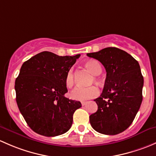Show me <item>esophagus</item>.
I'll return each instance as SVG.
<instances>
[{"label": "esophagus", "instance_id": "1", "mask_svg": "<svg viewBox=\"0 0 156 156\" xmlns=\"http://www.w3.org/2000/svg\"><path fill=\"white\" fill-rule=\"evenodd\" d=\"M81 104H82V105H83V106H85L86 104H87V102H86V101H82Z\"/></svg>", "mask_w": 156, "mask_h": 156}]
</instances>
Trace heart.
Wrapping results in <instances>:
<instances>
[{"label":"heart","instance_id":"obj_1","mask_svg":"<svg viewBox=\"0 0 156 156\" xmlns=\"http://www.w3.org/2000/svg\"><path fill=\"white\" fill-rule=\"evenodd\" d=\"M85 65L88 70L94 76H98L102 72V67L101 64L96 60H89L85 63ZM74 83L73 78V68L70 69L67 71L66 77H65V83L67 87L73 86ZM99 94V89L97 86H92L89 87H78L75 88L70 93V97L76 101H86L88 99L93 98L97 97Z\"/></svg>","mask_w":156,"mask_h":156}]
</instances>
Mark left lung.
Instances as JSON below:
<instances>
[{
  "mask_svg": "<svg viewBox=\"0 0 156 156\" xmlns=\"http://www.w3.org/2000/svg\"><path fill=\"white\" fill-rule=\"evenodd\" d=\"M87 55L98 60L107 72L102 94L94 100L98 110L89 116L90 124L101 134H119L131 126L142 103L144 77L139 63L115 47Z\"/></svg>",
  "mask_w": 156,
  "mask_h": 156,
  "instance_id": "8db88e82",
  "label": "left lung"
}]
</instances>
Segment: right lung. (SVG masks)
<instances>
[{
  "mask_svg": "<svg viewBox=\"0 0 156 156\" xmlns=\"http://www.w3.org/2000/svg\"><path fill=\"white\" fill-rule=\"evenodd\" d=\"M80 56H59L45 51L22 65L15 82L16 103L34 132L55 137L71 127L73 113L82 104L65 97V77Z\"/></svg>",
  "mask_w": 156,
  "mask_h": 156,
  "instance_id": "right-lung-1",
  "label": "right lung"
}]
</instances>
